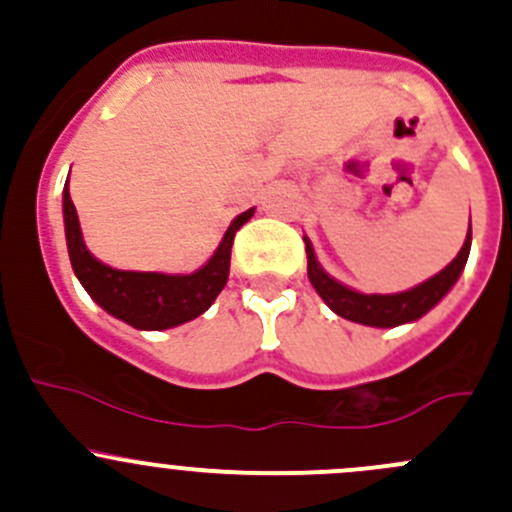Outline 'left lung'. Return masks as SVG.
I'll list each match as a JSON object with an SVG mask.
<instances>
[{
  "label": "left lung",
  "instance_id": "obj_1",
  "mask_svg": "<svg viewBox=\"0 0 512 512\" xmlns=\"http://www.w3.org/2000/svg\"><path fill=\"white\" fill-rule=\"evenodd\" d=\"M304 247H307V275L319 297L329 304L332 312L339 317L349 319V322L366 324V327H399L404 322H414L423 317L431 307H436L446 292L456 285L461 277L463 267H466L468 252H471V227H468L466 242H463L461 252L453 257L448 267H443L438 275L426 280L409 292L399 294H361L354 289L344 287L342 282L332 280L327 272L319 267L317 257H314V247L309 237H304Z\"/></svg>",
  "mask_w": 512,
  "mask_h": 512
}]
</instances>
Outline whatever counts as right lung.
I'll list each match as a JSON object with an SVG mask.
<instances>
[{"instance_id":"right-lung-1","label":"right lung","mask_w":512,"mask_h":512,"mask_svg":"<svg viewBox=\"0 0 512 512\" xmlns=\"http://www.w3.org/2000/svg\"><path fill=\"white\" fill-rule=\"evenodd\" d=\"M255 208L237 215L227 227L223 242L208 265L193 275H163V272H126L98 262L84 245L69 183L64 185V227L71 267L86 292L108 314L136 329H170L200 317L223 292L230 272V252L235 232L252 218Z\"/></svg>"}]
</instances>
